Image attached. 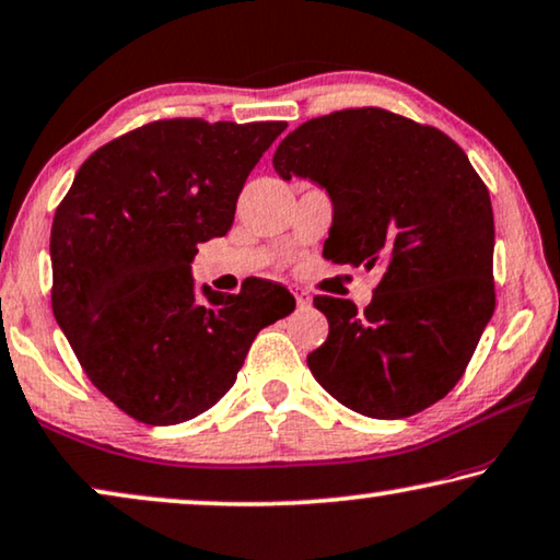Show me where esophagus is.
Returning <instances> with one entry per match:
<instances>
[{"label": "esophagus", "mask_w": 560, "mask_h": 560, "mask_svg": "<svg viewBox=\"0 0 560 560\" xmlns=\"http://www.w3.org/2000/svg\"><path fill=\"white\" fill-rule=\"evenodd\" d=\"M294 299H296V306H302V310H304V306H310V302H312V299H310V294H306V291H294Z\"/></svg>", "instance_id": "34e87169"}]
</instances>
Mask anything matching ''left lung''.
Wrapping results in <instances>:
<instances>
[{
  "mask_svg": "<svg viewBox=\"0 0 560 560\" xmlns=\"http://www.w3.org/2000/svg\"><path fill=\"white\" fill-rule=\"evenodd\" d=\"M273 170L327 190L325 258L383 269L365 312L314 296L329 322L306 358L317 383L370 419H406L444 398L494 312L492 202L467 154L434 126L368 106L299 126Z\"/></svg>",
  "mask_w": 560,
  "mask_h": 560,
  "instance_id": "1",
  "label": "left lung"
}]
</instances>
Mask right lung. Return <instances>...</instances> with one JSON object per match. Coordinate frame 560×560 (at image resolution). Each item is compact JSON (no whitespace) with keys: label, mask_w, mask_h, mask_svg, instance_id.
<instances>
[{"label":"right lung","mask_w":560,"mask_h":560,"mask_svg":"<svg viewBox=\"0 0 560 560\" xmlns=\"http://www.w3.org/2000/svg\"><path fill=\"white\" fill-rule=\"evenodd\" d=\"M283 121L164 119L96 149L50 231L52 314L91 383L124 413L172 427L231 390L250 342L294 312L281 283L195 291L198 246L235 202Z\"/></svg>","instance_id":"add662e5"}]
</instances>
